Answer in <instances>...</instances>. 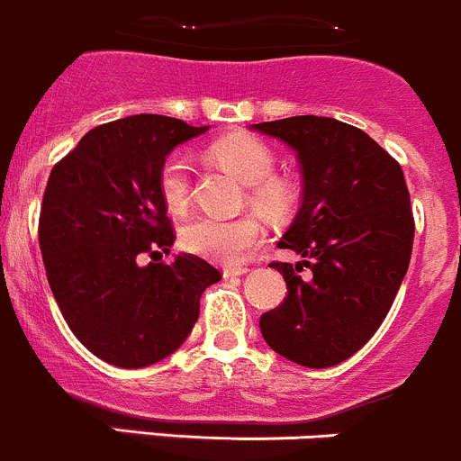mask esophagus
<instances>
[{
    "label": "esophagus",
    "mask_w": 461,
    "mask_h": 461,
    "mask_svg": "<svg viewBox=\"0 0 461 461\" xmlns=\"http://www.w3.org/2000/svg\"><path fill=\"white\" fill-rule=\"evenodd\" d=\"M249 273V268L246 267H226L224 268V277H240V276H246Z\"/></svg>",
    "instance_id": "esophagus-1"
}]
</instances>
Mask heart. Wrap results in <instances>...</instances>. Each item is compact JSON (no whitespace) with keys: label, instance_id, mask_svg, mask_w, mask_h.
<instances>
[{"label":"heart","instance_id":"b5f03b06","mask_svg":"<svg viewBox=\"0 0 461 461\" xmlns=\"http://www.w3.org/2000/svg\"><path fill=\"white\" fill-rule=\"evenodd\" d=\"M211 158L246 184V203L268 221H285L294 215L298 193L286 176L276 175V154L253 136H230L211 145ZM158 194L172 212H184L193 197V166L185 154L172 152L157 172ZM267 240L255 215L221 220L199 215L181 229V244L190 253L220 264H240Z\"/></svg>","mask_w":461,"mask_h":461}]
</instances>
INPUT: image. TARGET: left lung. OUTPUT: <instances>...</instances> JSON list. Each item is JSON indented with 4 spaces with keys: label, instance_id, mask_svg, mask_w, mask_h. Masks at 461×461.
Here are the masks:
<instances>
[{
    "label": "left lung",
    "instance_id": "1",
    "mask_svg": "<svg viewBox=\"0 0 461 461\" xmlns=\"http://www.w3.org/2000/svg\"><path fill=\"white\" fill-rule=\"evenodd\" d=\"M253 130L295 149L303 206L280 249L312 268L273 262L286 298L262 313L273 352L304 367H331L357 354L385 321L410 255L414 217L399 161L358 127L336 118L291 116Z\"/></svg>",
    "mask_w": 461,
    "mask_h": 461
}]
</instances>
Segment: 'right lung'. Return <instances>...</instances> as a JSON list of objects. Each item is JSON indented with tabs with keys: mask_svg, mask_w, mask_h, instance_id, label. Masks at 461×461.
<instances>
[{
	"mask_svg": "<svg viewBox=\"0 0 461 461\" xmlns=\"http://www.w3.org/2000/svg\"><path fill=\"white\" fill-rule=\"evenodd\" d=\"M206 130L158 113L104 122L49 175L38 224L49 286L76 339L116 367L152 366L179 349L202 294L221 280L197 255L161 262L175 226L158 166ZM145 254L153 262L143 267Z\"/></svg>",
	"mask_w": 461,
	"mask_h": 461,
	"instance_id": "right-lung-1",
	"label": "right lung"
}]
</instances>
